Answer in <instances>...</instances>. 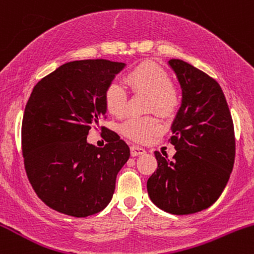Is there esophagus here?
<instances>
[{"instance_id":"esophagus-1","label":"esophagus","mask_w":254,"mask_h":254,"mask_svg":"<svg viewBox=\"0 0 254 254\" xmlns=\"http://www.w3.org/2000/svg\"><path fill=\"white\" fill-rule=\"evenodd\" d=\"M130 150H131V155L132 156H138V155H143V154H145V150L143 148L138 147V145H131Z\"/></svg>"}]
</instances>
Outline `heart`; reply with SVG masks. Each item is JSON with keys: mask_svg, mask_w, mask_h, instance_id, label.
Masks as SVG:
<instances>
[{"mask_svg": "<svg viewBox=\"0 0 254 254\" xmlns=\"http://www.w3.org/2000/svg\"><path fill=\"white\" fill-rule=\"evenodd\" d=\"M125 82L133 93L149 94L148 112H157L162 117H172L179 107V89L172 82L170 74L159 64L145 61L137 64L125 74ZM106 110L116 117H123L127 110V93L119 82H111L104 90ZM164 129L161 119L156 116L132 117L122 124V132L133 141L145 143Z\"/></svg>", "mask_w": 254, "mask_h": 254, "instance_id": "1", "label": "heart"}]
</instances>
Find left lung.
<instances>
[{
	"instance_id": "obj_1",
	"label": "left lung",
	"mask_w": 254,
	"mask_h": 254,
	"mask_svg": "<svg viewBox=\"0 0 254 254\" xmlns=\"http://www.w3.org/2000/svg\"><path fill=\"white\" fill-rule=\"evenodd\" d=\"M183 89L168 142L173 160L155 151L156 171L147 182L151 202L174 215L209 208L226 188L235 159L232 115L216 80L182 60H171Z\"/></svg>"
}]
</instances>
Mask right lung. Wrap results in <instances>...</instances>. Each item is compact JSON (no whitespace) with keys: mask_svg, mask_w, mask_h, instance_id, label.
Segmentation results:
<instances>
[{"mask_svg":"<svg viewBox=\"0 0 254 254\" xmlns=\"http://www.w3.org/2000/svg\"><path fill=\"white\" fill-rule=\"evenodd\" d=\"M124 65L74 61L32 90L22 118V155L32 188L49 208L87 217L112 199L118 172L129 160V145L111 130L104 148L89 144L87 136L106 118L104 90Z\"/></svg>","mask_w":254,"mask_h":254,"instance_id":"obj_1","label":"right lung"}]
</instances>
